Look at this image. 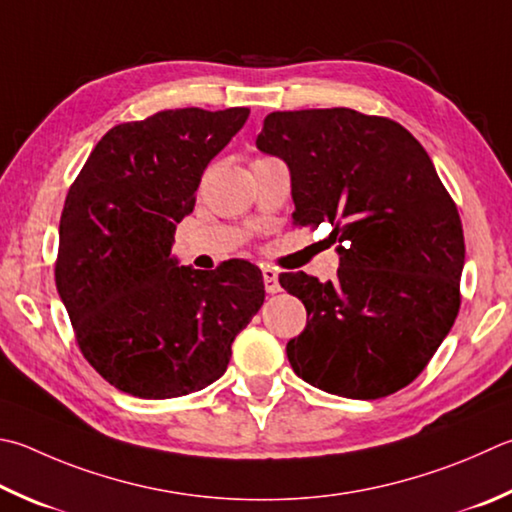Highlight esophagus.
Returning <instances> with one entry per match:
<instances>
[{"instance_id": "esophagus-1", "label": "esophagus", "mask_w": 512, "mask_h": 512, "mask_svg": "<svg viewBox=\"0 0 512 512\" xmlns=\"http://www.w3.org/2000/svg\"><path fill=\"white\" fill-rule=\"evenodd\" d=\"M262 275H264L266 293H280V291H282L280 280H277V271H275V268L264 266V268H262Z\"/></svg>"}]
</instances>
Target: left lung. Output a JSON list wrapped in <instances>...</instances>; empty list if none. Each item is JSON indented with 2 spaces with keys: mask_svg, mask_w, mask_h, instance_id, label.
I'll return each mask as SVG.
<instances>
[{
  "mask_svg": "<svg viewBox=\"0 0 512 512\" xmlns=\"http://www.w3.org/2000/svg\"><path fill=\"white\" fill-rule=\"evenodd\" d=\"M291 172L297 226L329 221L336 282L282 273L306 306L286 345L322 392L374 401L421 374L459 313L466 259L457 206L403 125L347 107L273 111L257 136Z\"/></svg>",
  "mask_w": 512,
  "mask_h": 512,
  "instance_id": "1",
  "label": "left lung"
}]
</instances>
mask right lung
Returning a JSON list of instances; mask_svg holds the SVG:
<instances>
[{"label": "right lung", "mask_w": 512, "mask_h": 512, "mask_svg": "<svg viewBox=\"0 0 512 512\" xmlns=\"http://www.w3.org/2000/svg\"><path fill=\"white\" fill-rule=\"evenodd\" d=\"M248 114L185 107L120 123L69 188L55 286L82 356L120 392L161 401L215 383L264 304L257 266L194 271L172 257L203 170Z\"/></svg>", "instance_id": "1"}]
</instances>
